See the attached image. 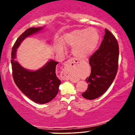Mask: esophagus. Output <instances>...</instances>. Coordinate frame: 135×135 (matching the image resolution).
<instances>
[{"mask_svg": "<svg viewBox=\"0 0 135 135\" xmlns=\"http://www.w3.org/2000/svg\"><path fill=\"white\" fill-rule=\"evenodd\" d=\"M79 63V61H76L74 59H71V60H68L64 65V69L62 70V74H63V76H62V79L65 80H68L70 79L69 77V72H70V67H71L72 64H75Z\"/></svg>", "mask_w": 135, "mask_h": 135, "instance_id": "1", "label": "esophagus"}]
</instances>
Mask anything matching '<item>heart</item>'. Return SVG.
<instances>
[{
    "label": "heart",
    "instance_id": "b5f03b06",
    "mask_svg": "<svg viewBox=\"0 0 135 135\" xmlns=\"http://www.w3.org/2000/svg\"><path fill=\"white\" fill-rule=\"evenodd\" d=\"M99 40V33L93 27L74 29L64 34L61 38L64 45L73 47L72 53L79 59H85L90 56L97 49ZM56 47L59 52L63 51L61 44H57Z\"/></svg>",
    "mask_w": 135,
    "mask_h": 135
}]
</instances>
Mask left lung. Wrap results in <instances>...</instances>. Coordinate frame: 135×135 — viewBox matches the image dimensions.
<instances>
[{"label":"left lung","instance_id":"obj_1","mask_svg":"<svg viewBox=\"0 0 135 135\" xmlns=\"http://www.w3.org/2000/svg\"><path fill=\"white\" fill-rule=\"evenodd\" d=\"M119 44L113 34L105 29V34L99 49L89 59L91 74L86 80L88 88L82 94L87 99H95L107 91L117 74Z\"/></svg>","mask_w":135,"mask_h":135}]
</instances>
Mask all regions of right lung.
<instances>
[{"label": "right lung", "mask_w": 135, "mask_h": 135, "mask_svg": "<svg viewBox=\"0 0 135 135\" xmlns=\"http://www.w3.org/2000/svg\"><path fill=\"white\" fill-rule=\"evenodd\" d=\"M44 28L31 27L26 30L16 40L12 50V74L14 82L26 96L35 103L45 104L51 101L58 94L61 80L56 76L58 62L50 60L37 71H29L15 60L16 50L25 38L39 32Z\"/></svg>", "instance_id": "add662e5"}]
</instances>
